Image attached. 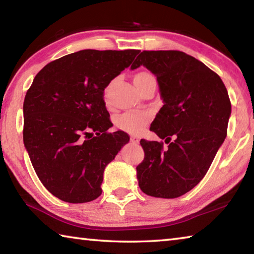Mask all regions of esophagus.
Masks as SVG:
<instances>
[{
	"label": "esophagus",
	"mask_w": 254,
	"mask_h": 254,
	"mask_svg": "<svg viewBox=\"0 0 254 254\" xmlns=\"http://www.w3.org/2000/svg\"><path fill=\"white\" fill-rule=\"evenodd\" d=\"M139 141H140L139 136H136V135H131V142H132V143H139Z\"/></svg>",
	"instance_id": "34e87169"
}]
</instances>
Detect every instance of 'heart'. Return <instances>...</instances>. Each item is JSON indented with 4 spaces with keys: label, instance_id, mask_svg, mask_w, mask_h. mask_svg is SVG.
Here are the masks:
<instances>
[{
    "label": "heart",
    "instance_id": "1",
    "mask_svg": "<svg viewBox=\"0 0 254 254\" xmlns=\"http://www.w3.org/2000/svg\"><path fill=\"white\" fill-rule=\"evenodd\" d=\"M153 78L151 74L147 71H140L135 74L133 78V83H141L145 79ZM150 115L147 112H127L117 119V127L120 130L130 132V133H137L142 130L143 127L149 122Z\"/></svg>",
    "mask_w": 254,
    "mask_h": 254
}]
</instances>
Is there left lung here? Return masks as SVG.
Listing matches in <instances>:
<instances>
[{"label": "left lung", "mask_w": 254, "mask_h": 254, "mask_svg": "<svg viewBox=\"0 0 254 254\" xmlns=\"http://www.w3.org/2000/svg\"><path fill=\"white\" fill-rule=\"evenodd\" d=\"M142 65L156 75L163 100L150 130L168 147L141 140L144 159L136 177L144 194L177 198L204 178L224 142L230 97L216 72L183 51L144 50L131 69Z\"/></svg>", "instance_id": "obj_1"}]
</instances>
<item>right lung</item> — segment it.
<instances>
[{
  "label": "right lung",
  "instance_id": "1",
  "mask_svg": "<svg viewBox=\"0 0 254 254\" xmlns=\"http://www.w3.org/2000/svg\"><path fill=\"white\" fill-rule=\"evenodd\" d=\"M140 50L86 49L49 63L23 103V142L42 185L67 203L102 194L105 167L130 136L111 133L104 89Z\"/></svg>",
  "mask_w": 254,
  "mask_h": 254
}]
</instances>
